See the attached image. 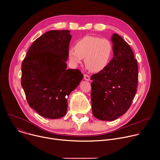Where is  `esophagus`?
Segmentation results:
<instances>
[{
    "label": "esophagus",
    "mask_w": 160,
    "mask_h": 160,
    "mask_svg": "<svg viewBox=\"0 0 160 160\" xmlns=\"http://www.w3.org/2000/svg\"><path fill=\"white\" fill-rule=\"evenodd\" d=\"M83 78H84V80H87V81H90V76L89 75H84V76H83Z\"/></svg>",
    "instance_id": "obj_1"
}]
</instances>
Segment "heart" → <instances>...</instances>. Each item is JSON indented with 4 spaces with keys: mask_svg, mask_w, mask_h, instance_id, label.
Returning <instances> with one entry per match:
<instances>
[{
    "mask_svg": "<svg viewBox=\"0 0 160 160\" xmlns=\"http://www.w3.org/2000/svg\"><path fill=\"white\" fill-rule=\"evenodd\" d=\"M112 53V46L107 39L86 36L77 41L75 48L68 51L70 62L74 66L82 63L83 58L87 67L94 72L103 70L109 64Z\"/></svg>",
    "mask_w": 160,
    "mask_h": 160,
    "instance_id": "1",
    "label": "heart"
}]
</instances>
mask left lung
<instances>
[{"mask_svg":"<svg viewBox=\"0 0 160 160\" xmlns=\"http://www.w3.org/2000/svg\"><path fill=\"white\" fill-rule=\"evenodd\" d=\"M111 41L112 60L90 78L93 115L106 121H114L127 112L136 94L138 80V63L129 45L116 33Z\"/></svg>","mask_w":160,"mask_h":160,"instance_id":"1","label":"left lung"}]
</instances>
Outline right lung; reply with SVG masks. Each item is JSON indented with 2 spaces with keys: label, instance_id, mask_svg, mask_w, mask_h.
<instances>
[{
  "label": "right lung",
  "instance_id": "right-lung-1",
  "mask_svg": "<svg viewBox=\"0 0 160 160\" xmlns=\"http://www.w3.org/2000/svg\"><path fill=\"white\" fill-rule=\"evenodd\" d=\"M70 33L45 32L34 41L22 62L21 85L26 100L44 118L56 119L67 114L68 97L83 77L77 69H67Z\"/></svg>",
  "mask_w": 160,
  "mask_h": 160
}]
</instances>
